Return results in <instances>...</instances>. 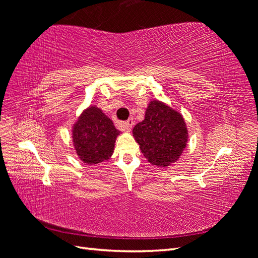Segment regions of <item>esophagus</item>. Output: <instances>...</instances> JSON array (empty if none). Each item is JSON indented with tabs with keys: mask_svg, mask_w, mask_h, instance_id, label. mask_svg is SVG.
<instances>
[{
	"mask_svg": "<svg viewBox=\"0 0 258 258\" xmlns=\"http://www.w3.org/2000/svg\"><path fill=\"white\" fill-rule=\"evenodd\" d=\"M134 123H135V120H134V118H129L127 121H124V122H121L120 124H121V127L126 130V131H131V129H132V127H134Z\"/></svg>",
	"mask_w": 258,
	"mask_h": 258,
	"instance_id": "34e87169",
	"label": "esophagus"
}]
</instances>
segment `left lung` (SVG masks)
Returning a JSON list of instances; mask_svg holds the SVG:
<instances>
[{
	"mask_svg": "<svg viewBox=\"0 0 258 258\" xmlns=\"http://www.w3.org/2000/svg\"><path fill=\"white\" fill-rule=\"evenodd\" d=\"M132 134L144 157L156 167L166 168L177 161L188 141L182 114L159 100L148 103L144 119Z\"/></svg>",
	"mask_w": 258,
	"mask_h": 258,
	"instance_id": "obj_1",
	"label": "left lung"
}]
</instances>
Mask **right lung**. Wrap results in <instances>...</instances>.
I'll return each instance as SVG.
<instances>
[{"instance_id":"add662e5","label":"right lung","mask_w":258,"mask_h":258,"mask_svg":"<svg viewBox=\"0 0 258 258\" xmlns=\"http://www.w3.org/2000/svg\"><path fill=\"white\" fill-rule=\"evenodd\" d=\"M120 132L111 118L96 105L82 112L72 128L76 155L86 165H98L112 157L116 139Z\"/></svg>"}]
</instances>
